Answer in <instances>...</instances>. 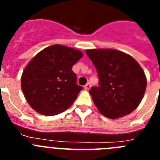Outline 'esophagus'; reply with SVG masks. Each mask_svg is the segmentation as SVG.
Listing matches in <instances>:
<instances>
[{
    "instance_id": "1",
    "label": "esophagus",
    "mask_w": 160,
    "mask_h": 160,
    "mask_svg": "<svg viewBox=\"0 0 160 160\" xmlns=\"http://www.w3.org/2000/svg\"><path fill=\"white\" fill-rule=\"evenodd\" d=\"M90 87H91V86H90V83H87V84L84 86V88L86 89V90H90Z\"/></svg>"
}]
</instances>
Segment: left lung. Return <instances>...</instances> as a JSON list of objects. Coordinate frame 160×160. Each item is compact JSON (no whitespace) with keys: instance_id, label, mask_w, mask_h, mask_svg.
Returning <instances> with one entry per match:
<instances>
[{"instance_id":"obj_1","label":"left lung","mask_w":160,"mask_h":160,"mask_svg":"<svg viewBox=\"0 0 160 160\" xmlns=\"http://www.w3.org/2000/svg\"><path fill=\"white\" fill-rule=\"evenodd\" d=\"M97 70L98 87L90 90L100 113L109 118L123 117L138 107L143 98L147 78L131 56L112 49L86 50Z\"/></svg>"}]
</instances>
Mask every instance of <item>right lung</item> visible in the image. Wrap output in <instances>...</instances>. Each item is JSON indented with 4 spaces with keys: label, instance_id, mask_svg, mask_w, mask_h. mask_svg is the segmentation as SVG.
<instances>
[{
    "label": "right lung",
    "instance_id": "right-lung-1",
    "mask_svg": "<svg viewBox=\"0 0 160 160\" xmlns=\"http://www.w3.org/2000/svg\"><path fill=\"white\" fill-rule=\"evenodd\" d=\"M83 53L78 49L53 45L38 53L22 73V89L34 111L52 116L73 103L82 87L76 83L72 67Z\"/></svg>",
    "mask_w": 160,
    "mask_h": 160
}]
</instances>
